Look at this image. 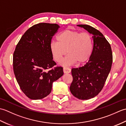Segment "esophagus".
Returning <instances> with one entry per match:
<instances>
[{"mask_svg": "<svg viewBox=\"0 0 126 126\" xmlns=\"http://www.w3.org/2000/svg\"><path fill=\"white\" fill-rule=\"evenodd\" d=\"M63 72L64 74H68L70 73L71 72V69L67 67H64L63 68Z\"/></svg>", "mask_w": 126, "mask_h": 126, "instance_id": "1", "label": "esophagus"}]
</instances>
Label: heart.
<instances>
[{
	"instance_id": "b5f03b06",
	"label": "heart",
	"mask_w": 126,
	"mask_h": 126,
	"mask_svg": "<svg viewBox=\"0 0 126 126\" xmlns=\"http://www.w3.org/2000/svg\"><path fill=\"white\" fill-rule=\"evenodd\" d=\"M58 42L50 44V50L54 60L60 62L66 53L68 55L61 62L63 66H69L77 63L82 64L89 60L93 51V41L88 32L66 29L59 34Z\"/></svg>"
}]
</instances>
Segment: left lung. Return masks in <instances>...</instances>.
I'll return each mask as SVG.
<instances>
[{
    "label": "left lung",
    "mask_w": 126,
    "mask_h": 126,
    "mask_svg": "<svg viewBox=\"0 0 126 126\" xmlns=\"http://www.w3.org/2000/svg\"><path fill=\"white\" fill-rule=\"evenodd\" d=\"M93 34V48L88 62L73 68V80L70 87L72 94L79 100L97 96L105 84L111 70L113 53L110 44L101 32L88 25H77Z\"/></svg>",
    "instance_id": "left-lung-1"
}]
</instances>
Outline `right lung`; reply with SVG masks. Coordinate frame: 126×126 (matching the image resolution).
Masks as SVG:
<instances>
[{
	"instance_id": "1",
	"label": "right lung",
	"mask_w": 126,
	"mask_h": 126,
	"mask_svg": "<svg viewBox=\"0 0 126 126\" xmlns=\"http://www.w3.org/2000/svg\"><path fill=\"white\" fill-rule=\"evenodd\" d=\"M60 28L57 24L39 23L21 37L13 56V71L20 88L32 100H40L51 92L52 83L63 76L50 50L52 37ZM51 68L47 72V69Z\"/></svg>"
}]
</instances>
